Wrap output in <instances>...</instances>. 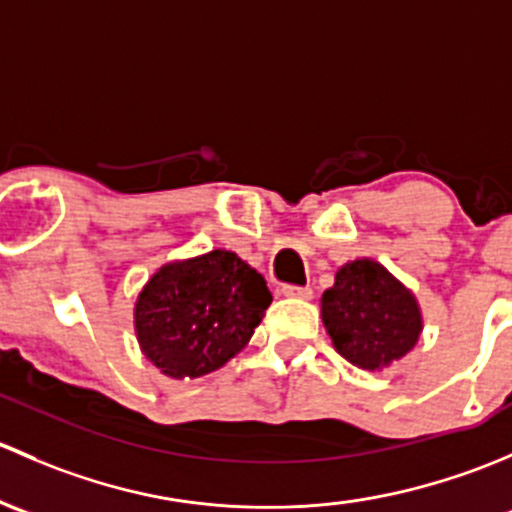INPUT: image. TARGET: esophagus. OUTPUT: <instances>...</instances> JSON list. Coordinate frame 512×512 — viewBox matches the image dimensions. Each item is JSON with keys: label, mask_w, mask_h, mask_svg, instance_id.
Wrapping results in <instances>:
<instances>
[{"label": "esophagus", "mask_w": 512, "mask_h": 512, "mask_svg": "<svg viewBox=\"0 0 512 512\" xmlns=\"http://www.w3.org/2000/svg\"><path fill=\"white\" fill-rule=\"evenodd\" d=\"M281 293L288 295V298H310V288L308 286H293V283H283Z\"/></svg>", "instance_id": "obj_1"}]
</instances>
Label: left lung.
<instances>
[{
	"mask_svg": "<svg viewBox=\"0 0 512 512\" xmlns=\"http://www.w3.org/2000/svg\"><path fill=\"white\" fill-rule=\"evenodd\" d=\"M323 323L335 350L362 370L402 360L421 333L416 298L382 263L357 258L337 271L323 293Z\"/></svg>",
	"mask_w": 512,
	"mask_h": 512,
	"instance_id": "8db88e82",
	"label": "left lung"
}]
</instances>
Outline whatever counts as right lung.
<instances>
[{
	"label": "right lung",
	"instance_id": "obj_1",
	"mask_svg": "<svg viewBox=\"0 0 512 512\" xmlns=\"http://www.w3.org/2000/svg\"><path fill=\"white\" fill-rule=\"evenodd\" d=\"M268 305L261 273L217 249L162 266L142 288L135 330L152 365L167 377L194 379L244 350Z\"/></svg>",
	"mask_w": 512,
	"mask_h": 512
}]
</instances>
